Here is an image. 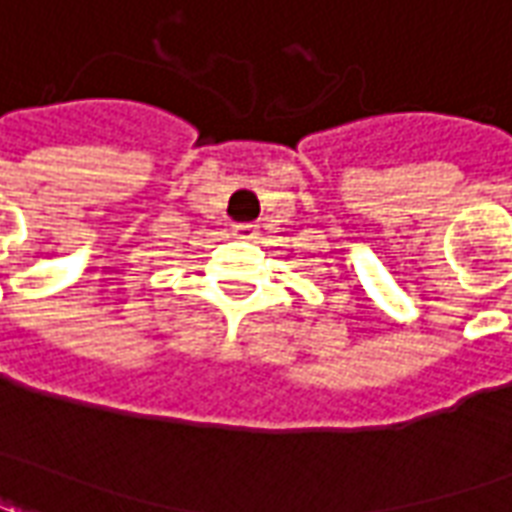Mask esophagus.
<instances>
[{"mask_svg": "<svg viewBox=\"0 0 512 512\" xmlns=\"http://www.w3.org/2000/svg\"><path fill=\"white\" fill-rule=\"evenodd\" d=\"M233 235L235 238H244V241H252V238L257 235V224L255 222L233 224Z\"/></svg>", "mask_w": 512, "mask_h": 512, "instance_id": "obj_1", "label": "esophagus"}]
</instances>
